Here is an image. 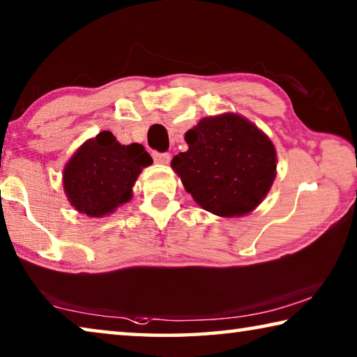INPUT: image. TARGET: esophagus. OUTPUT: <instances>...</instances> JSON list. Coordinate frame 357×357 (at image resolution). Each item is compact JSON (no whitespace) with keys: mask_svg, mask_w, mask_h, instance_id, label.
I'll return each instance as SVG.
<instances>
[{"mask_svg":"<svg viewBox=\"0 0 357 357\" xmlns=\"http://www.w3.org/2000/svg\"><path fill=\"white\" fill-rule=\"evenodd\" d=\"M152 157H154L155 163H162V165H167V163L172 160V155H169L168 152H154Z\"/></svg>","mask_w":357,"mask_h":357,"instance_id":"esophagus-1","label":"esophagus"}]
</instances>
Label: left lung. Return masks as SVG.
I'll return each mask as SVG.
<instances>
[{
	"instance_id": "obj_1",
	"label": "left lung",
	"mask_w": 357,
	"mask_h": 357,
	"mask_svg": "<svg viewBox=\"0 0 357 357\" xmlns=\"http://www.w3.org/2000/svg\"><path fill=\"white\" fill-rule=\"evenodd\" d=\"M189 149L173 157L172 168L199 205L222 218L256 209L276 176L270 138L234 112L205 117L185 133Z\"/></svg>"
}]
</instances>
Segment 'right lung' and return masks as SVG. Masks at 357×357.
<instances>
[{
    "label": "right lung",
    "mask_w": 357,
    "mask_h": 357,
    "mask_svg": "<svg viewBox=\"0 0 357 357\" xmlns=\"http://www.w3.org/2000/svg\"><path fill=\"white\" fill-rule=\"evenodd\" d=\"M152 158L138 143L123 146L111 132L87 139L63 169V189L79 213L101 218L132 199L141 169Z\"/></svg>",
    "instance_id": "right-lung-1"
}]
</instances>
